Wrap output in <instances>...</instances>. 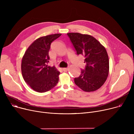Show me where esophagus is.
<instances>
[{
    "label": "esophagus",
    "instance_id": "esophagus-1",
    "mask_svg": "<svg viewBox=\"0 0 134 134\" xmlns=\"http://www.w3.org/2000/svg\"><path fill=\"white\" fill-rule=\"evenodd\" d=\"M62 70L64 72H67V71H68V70H69V68H63Z\"/></svg>",
    "mask_w": 134,
    "mask_h": 134
}]
</instances>
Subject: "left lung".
Masks as SVG:
<instances>
[{
    "label": "left lung",
    "mask_w": 134,
    "mask_h": 134,
    "mask_svg": "<svg viewBox=\"0 0 134 134\" xmlns=\"http://www.w3.org/2000/svg\"><path fill=\"white\" fill-rule=\"evenodd\" d=\"M77 55L85 58V68L74 78V82L85 92L99 89L106 81L109 74V61L105 47L94 37L78 32L67 34Z\"/></svg>",
    "instance_id": "left-lung-1"
}]
</instances>
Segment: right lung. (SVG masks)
<instances>
[{
  "label": "right lung",
  "instance_id": "right-lung-1",
  "mask_svg": "<svg viewBox=\"0 0 134 134\" xmlns=\"http://www.w3.org/2000/svg\"><path fill=\"white\" fill-rule=\"evenodd\" d=\"M61 34L49 35L35 40L27 49L22 58L21 69L23 79L32 89L46 92L59 82L60 72L54 66H48L49 51L52 42Z\"/></svg>",
  "mask_w": 134,
  "mask_h": 134
}]
</instances>
